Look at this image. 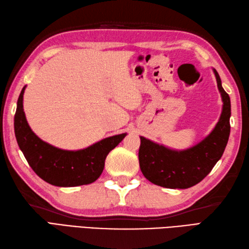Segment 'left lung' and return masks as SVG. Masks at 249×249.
<instances>
[{"instance_id": "left-lung-1", "label": "left lung", "mask_w": 249, "mask_h": 249, "mask_svg": "<svg viewBox=\"0 0 249 249\" xmlns=\"http://www.w3.org/2000/svg\"><path fill=\"white\" fill-rule=\"evenodd\" d=\"M223 100L219 120L211 133L185 150L170 149L140 136L139 163L146 179L166 188H189L208 176L224 154L230 135L231 104L218 72L213 68Z\"/></svg>"}]
</instances>
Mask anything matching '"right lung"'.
I'll return each instance as SVG.
<instances>
[{
  "instance_id": "right-lung-1",
  "label": "right lung",
  "mask_w": 249,
  "mask_h": 249,
  "mask_svg": "<svg viewBox=\"0 0 249 249\" xmlns=\"http://www.w3.org/2000/svg\"><path fill=\"white\" fill-rule=\"evenodd\" d=\"M23 87L15 114V135L21 152L31 168L45 182L59 187L91 184L103 173L109 152L127 133L108 137L80 150H63L41 140L26 121L23 110Z\"/></svg>"
}]
</instances>
